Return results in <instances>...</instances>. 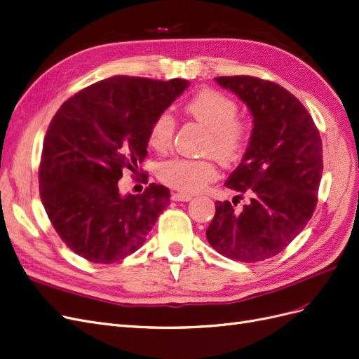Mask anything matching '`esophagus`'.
Here are the masks:
<instances>
[{"label":"esophagus","mask_w":359,"mask_h":359,"mask_svg":"<svg viewBox=\"0 0 359 359\" xmlns=\"http://www.w3.org/2000/svg\"><path fill=\"white\" fill-rule=\"evenodd\" d=\"M170 197H172V201H175V202H189V201H191L190 194L180 193V191H172Z\"/></svg>","instance_id":"1"}]
</instances>
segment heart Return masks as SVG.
I'll return each mask as SVG.
<instances>
[{
    "instance_id": "b5f03b06",
    "label": "heart",
    "mask_w": 359,
    "mask_h": 359,
    "mask_svg": "<svg viewBox=\"0 0 359 359\" xmlns=\"http://www.w3.org/2000/svg\"><path fill=\"white\" fill-rule=\"evenodd\" d=\"M185 113L209 129L206 153L217 156L222 163H238L248 153L254 125L248 118L238 117L239 105L230 96L214 89L196 93L184 105ZM177 120L170 111L156 116L148 133V142L156 151H166L174 142ZM158 178L169 187L182 193H196L218 178L214 157H177L158 168Z\"/></svg>"
}]
</instances>
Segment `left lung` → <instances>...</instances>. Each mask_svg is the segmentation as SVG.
<instances>
[{"label":"left lung","instance_id":"left-lung-1","mask_svg":"<svg viewBox=\"0 0 359 359\" xmlns=\"http://www.w3.org/2000/svg\"><path fill=\"white\" fill-rule=\"evenodd\" d=\"M248 105L254 137L248 153L226 187L250 202L234 209L215 202L206 230L212 248L241 263L275 257L297 238L312 218L323 177V142L304 105L282 86L251 76L217 77Z\"/></svg>","mask_w":359,"mask_h":359}]
</instances>
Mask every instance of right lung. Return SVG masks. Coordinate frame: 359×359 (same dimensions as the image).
<instances>
[{"label": "right lung", "mask_w": 359, "mask_h": 359, "mask_svg": "<svg viewBox=\"0 0 359 359\" xmlns=\"http://www.w3.org/2000/svg\"><path fill=\"white\" fill-rule=\"evenodd\" d=\"M189 84L116 76L88 86L56 111L43 142L40 197L71 251L111 264L142 246L170 191L153 182L141 194L121 196L118 181L123 172L138 170L153 120Z\"/></svg>", "instance_id": "right-lung-1"}]
</instances>
